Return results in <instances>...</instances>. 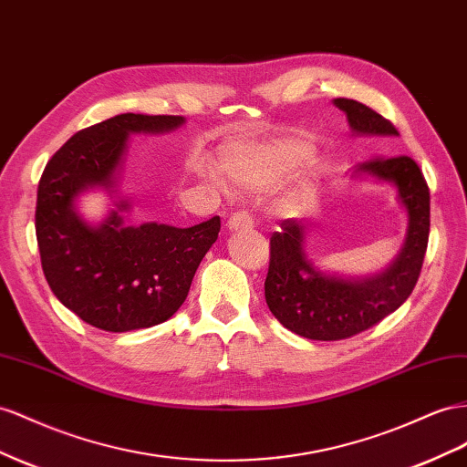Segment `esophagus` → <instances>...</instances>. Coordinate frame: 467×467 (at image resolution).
I'll return each instance as SVG.
<instances>
[{"label": "esophagus", "mask_w": 467, "mask_h": 467, "mask_svg": "<svg viewBox=\"0 0 467 467\" xmlns=\"http://www.w3.org/2000/svg\"><path fill=\"white\" fill-rule=\"evenodd\" d=\"M254 225V218L247 210H235L232 216L228 218V228L230 230H245Z\"/></svg>", "instance_id": "34e87169"}]
</instances>
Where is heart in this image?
<instances>
[{
  "instance_id": "1",
  "label": "heart",
  "mask_w": 467,
  "mask_h": 467,
  "mask_svg": "<svg viewBox=\"0 0 467 467\" xmlns=\"http://www.w3.org/2000/svg\"><path fill=\"white\" fill-rule=\"evenodd\" d=\"M296 155L298 149H237L223 157V169L237 184L263 188L279 181Z\"/></svg>"
}]
</instances>
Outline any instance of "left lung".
<instances>
[{"label": "left lung", "instance_id": "8db88e82", "mask_svg": "<svg viewBox=\"0 0 467 467\" xmlns=\"http://www.w3.org/2000/svg\"><path fill=\"white\" fill-rule=\"evenodd\" d=\"M334 104L346 111L356 133L399 135L393 123L358 99L336 98ZM358 171L397 184L409 213L407 242L385 273L346 281L314 269L302 251L305 225L293 218L283 220L269 242L265 300L275 318L302 337L336 342L369 330L410 296L420 276L431 234V191L422 171L407 155H375L359 162Z\"/></svg>", "mask_w": 467, "mask_h": 467}]
</instances>
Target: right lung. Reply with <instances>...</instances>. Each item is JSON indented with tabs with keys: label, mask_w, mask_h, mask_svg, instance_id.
Wrapping results in <instances>:
<instances>
[{
	"label": "right lung",
	"mask_w": 467,
	"mask_h": 467,
	"mask_svg": "<svg viewBox=\"0 0 467 467\" xmlns=\"http://www.w3.org/2000/svg\"><path fill=\"white\" fill-rule=\"evenodd\" d=\"M181 116L121 113L90 125L50 157L36 191L35 232L50 291L80 320L106 332H130L169 320L191 291L200 261L218 239L220 216L192 228L143 223L123 228L118 210L99 225L84 223L74 196L111 186L128 135L169 131Z\"/></svg>",
	"instance_id": "right-lung-1"
}]
</instances>
